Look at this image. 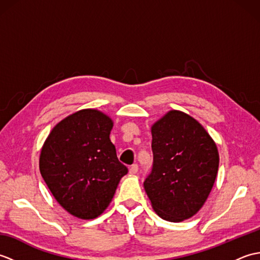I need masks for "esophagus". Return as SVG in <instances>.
Listing matches in <instances>:
<instances>
[{"mask_svg":"<svg viewBox=\"0 0 260 260\" xmlns=\"http://www.w3.org/2000/svg\"><path fill=\"white\" fill-rule=\"evenodd\" d=\"M137 171H139V165L137 164H133L129 168V174H136Z\"/></svg>","mask_w":260,"mask_h":260,"instance_id":"34e87169","label":"esophagus"}]
</instances>
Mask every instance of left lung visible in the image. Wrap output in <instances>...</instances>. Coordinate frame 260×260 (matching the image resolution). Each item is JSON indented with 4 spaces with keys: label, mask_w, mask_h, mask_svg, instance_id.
<instances>
[{
    "label": "left lung",
    "mask_w": 260,
    "mask_h": 260,
    "mask_svg": "<svg viewBox=\"0 0 260 260\" xmlns=\"http://www.w3.org/2000/svg\"><path fill=\"white\" fill-rule=\"evenodd\" d=\"M151 133L154 162L145 192L159 218L184 221L198 213L212 190L217 144L196 118L176 109L157 119Z\"/></svg>",
    "instance_id": "8db88e82"
}]
</instances>
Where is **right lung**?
I'll use <instances>...</instances> for the list:
<instances>
[{"label": "right lung", "instance_id": "add662e5", "mask_svg": "<svg viewBox=\"0 0 260 260\" xmlns=\"http://www.w3.org/2000/svg\"><path fill=\"white\" fill-rule=\"evenodd\" d=\"M113 126L101 110L80 109L60 120L41 147L43 180L60 206L78 219L99 217L128 172L110 142Z\"/></svg>", "mask_w": 260, "mask_h": 260}]
</instances>
